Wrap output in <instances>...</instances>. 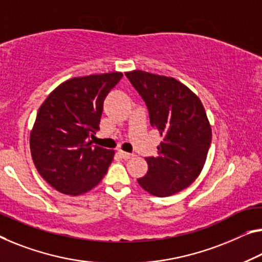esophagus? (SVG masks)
Returning a JSON list of instances; mask_svg holds the SVG:
<instances>
[{
  "mask_svg": "<svg viewBox=\"0 0 262 262\" xmlns=\"http://www.w3.org/2000/svg\"><path fill=\"white\" fill-rule=\"evenodd\" d=\"M118 155L122 157L123 159H130V158H132V157H134V155H131V154H127V152H125V151H122V150H119L118 151Z\"/></svg>",
  "mask_w": 262,
  "mask_h": 262,
  "instance_id": "34e87169",
  "label": "esophagus"
}]
</instances>
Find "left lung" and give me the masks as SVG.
<instances>
[{
    "instance_id": "left-lung-1",
    "label": "left lung",
    "mask_w": 262,
    "mask_h": 262,
    "mask_svg": "<svg viewBox=\"0 0 262 262\" xmlns=\"http://www.w3.org/2000/svg\"><path fill=\"white\" fill-rule=\"evenodd\" d=\"M125 75L146 104L151 125L163 137L158 155L145 158L148 170L138 184L152 195H172L190 186L206 162L212 140L206 112L179 80L140 70Z\"/></svg>"
}]
</instances>
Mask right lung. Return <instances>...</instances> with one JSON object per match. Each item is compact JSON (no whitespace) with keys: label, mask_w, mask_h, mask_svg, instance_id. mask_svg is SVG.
I'll return each mask as SVG.
<instances>
[{"label":"right lung","mask_w":262,"mask_h":262,"mask_svg":"<svg viewBox=\"0 0 262 262\" xmlns=\"http://www.w3.org/2000/svg\"><path fill=\"white\" fill-rule=\"evenodd\" d=\"M122 72L75 77L62 83L39 107L30 151L39 174L64 194H83L106 174L115 151L92 144L103 103Z\"/></svg>","instance_id":"obj_1"}]
</instances>
